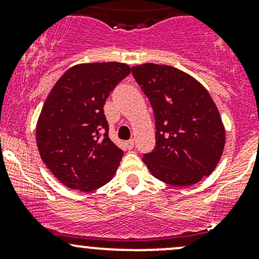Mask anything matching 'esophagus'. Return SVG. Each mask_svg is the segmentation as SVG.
<instances>
[{"mask_svg":"<svg viewBox=\"0 0 259 259\" xmlns=\"http://www.w3.org/2000/svg\"><path fill=\"white\" fill-rule=\"evenodd\" d=\"M125 146H126L127 150H132L134 148V140H127V142H125Z\"/></svg>","mask_w":259,"mask_h":259,"instance_id":"1","label":"esophagus"}]
</instances>
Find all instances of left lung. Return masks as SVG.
<instances>
[{
	"mask_svg": "<svg viewBox=\"0 0 259 259\" xmlns=\"http://www.w3.org/2000/svg\"><path fill=\"white\" fill-rule=\"evenodd\" d=\"M155 117V148L143 156L156 179L188 187L218 164L226 130L213 99L194 77L168 65L132 69Z\"/></svg>",
	"mask_w": 259,
	"mask_h": 259,
	"instance_id": "left-lung-1",
	"label": "left lung"
}]
</instances>
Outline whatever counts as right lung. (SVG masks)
Masks as SVG:
<instances>
[{"instance_id":"1","label":"right lung","mask_w":259,"mask_h":259,"mask_svg":"<svg viewBox=\"0 0 259 259\" xmlns=\"http://www.w3.org/2000/svg\"><path fill=\"white\" fill-rule=\"evenodd\" d=\"M130 71L121 62L80 64L50 91L36 142L44 163L67 188L91 192L113 179L124 151L109 138L104 105Z\"/></svg>"}]
</instances>
